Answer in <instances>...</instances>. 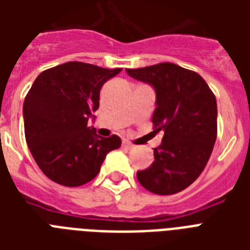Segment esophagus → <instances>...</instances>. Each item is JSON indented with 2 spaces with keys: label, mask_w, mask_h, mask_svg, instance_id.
<instances>
[{
  "label": "esophagus",
  "mask_w": 250,
  "mask_h": 250,
  "mask_svg": "<svg viewBox=\"0 0 250 250\" xmlns=\"http://www.w3.org/2000/svg\"><path fill=\"white\" fill-rule=\"evenodd\" d=\"M122 148H125V149H133V144H131L129 141L127 140H123L122 141Z\"/></svg>",
  "instance_id": "34e87169"
}]
</instances>
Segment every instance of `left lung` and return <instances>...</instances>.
Here are the masks:
<instances>
[{
	"instance_id": "left-lung-1",
	"label": "left lung",
	"mask_w": 250,
	"mask_h": 250,
	"mask_svg": "<svg viewBox=\"0 0 250 250\" xmlns=\"http://www.w3.org/2000/svg\"><path fill=\"white\" fill-rule=\"evenodd\" d=\"M131 78L156 92L152 121L164 131L154 162L137 171V180L156 194H174L200 176L217 140V100L197 72L174 63L127 68Z\"/></svg>"
}]
</instances>
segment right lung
<instances>
[{"label":"right lung","mask_w":250,"mask_h":250,"mask_svg":"<svg viewBox=\"0 0 250 250\" xmlns=\"http://www.w3.org/2000/svg\"><path fill=\"white\" fill-rule=\"evenodd\" d=\"M122 68L67 62L42 71L23 104L25 141L37 166L53 182L79 187L100 172L121 137H101L88 127L100 106V90Z\"/></svg>","instance_id":"add662e5"}]
</instances>
